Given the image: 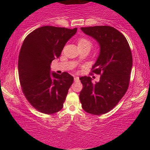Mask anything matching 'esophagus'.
<instances>
[{
  "instance_id": "esophagus-1",
  "label": "esophagus",
  "mask_w": 150,
  "mask_h": 150,
  "mask_svg": "<svg viewBox=\"0 0 150 150\" xmlns=\"http://www.w3.org/2000/svg\"><path fill=\"white\" fill-rule=\"evenodd\" d=\"M74 80H75V82H78L79 77H74Z\"/></svg>"
}]
</instances>
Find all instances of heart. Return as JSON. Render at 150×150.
I'll return each mask as SVG.
<instances>
[{"mask_svg": "<svg viewBox=\"0 0 150 150\" xmlns=\"http://www.w3.org/2000/svg\"><path fill=\"white\" fill-rule=\"evenodd\" d=\"M77 45L79 47L81 46H92V43L89 39H86V38H80L77 40Z\"/></svg>", "mask_w": 150, "mask_h": 150, "instance_id": "b5f03b06", "label": "heart"}]
</instances>
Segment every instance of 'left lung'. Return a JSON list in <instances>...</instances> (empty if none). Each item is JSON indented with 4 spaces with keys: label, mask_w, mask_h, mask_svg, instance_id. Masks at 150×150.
<instances>
[{
    "label": "left lung",
    "mask_w": 150,
    "mask_h": 150,
    "mask_svg": "<svg viewBox=\"0 0 150 150\" xmlns=\"http://www.w3.org/2000/svg\"><path fill=\"white\" fill-rule=\"evenodd\" d=\"M81 30L100 46L92 73L101 76L95 83L90 77H80L83 87L80 100L86 112L102 115L113 109L127 92L132 65L131 50L124 35L113 27H81Z\"/></svg>",
    "instance_id": "8db88e82"
}]
</instances>
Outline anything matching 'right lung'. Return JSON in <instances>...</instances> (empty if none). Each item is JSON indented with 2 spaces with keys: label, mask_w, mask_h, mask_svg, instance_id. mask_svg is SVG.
I'll list each match as a JSON object with an SVG mask.
<instances>
[{
  "label": "right lung",
  "mask_w": 150,
  "mask_h": 150,
  "mask_svg": "<svg viewBox=\"0 0 150 150\" xmlns=\"http://www.w3.org/2000/svg\"><path fill=\"white\" fill-rule=\"evenodd\" d=\"M77 28L44 26L26 37L18 58V73L26 99L37 111L52 114L62 109L73 77L51 73V63L61 56Z\"/></svg>",
  "instance_id": "add662e5"
}]
</instances>
